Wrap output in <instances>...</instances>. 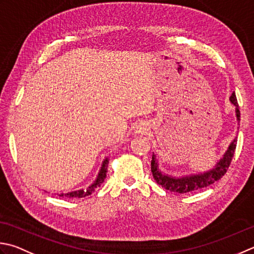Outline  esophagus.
Masks as SVG:
<instances>
[{
	"mask_svg": "<svg viewBox=\"0 0 254 254\" xmlns=\"http://www.w3.org/2000/svg\"><path fill=\"white\" fill-rule=\"evenodd\" d=\"M145 130H146V127H144L142 126H136V127H135V132L136 133H143Z\"/></svg>",
	"mask_w": 254,
	"mask_h": 254,
	"instance_id": "esophagus-1",
	"label": "esophagus"
}]
</instances>
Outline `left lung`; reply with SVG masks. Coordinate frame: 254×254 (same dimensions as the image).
<instances>
[{
  "instance_id": "obj_1",
  "label": "left lung",
  "mask_w": 254,
  "mask_h": 254,
  "mask_svg": "<svg viewBox=\"0 0 254 254\" xmlns=\"http://www.w3.org/2000/svg\"><path fill=\"white\" fill-rule=\"evenodd\" d=\"M230 102L236 107L237 121L239 122L240 110H239V104H238L235 92L231 94ZM236 146H237V137L231 142L229 147H228V150L225 153V155H223L221 160L216 164V166L213 167L212 170L205 173L195 174V175L183 176V177H174V176L166 175V174H163L160 171V168H158L156 156L153 154L152 161H151V171L153 174V177L158 185H161L162 187H164L165 190L170 191L178 192V193H186V192H191L198 190H201V188L208 187L209 185H211V184L219 181L220 178L227 173L228 167H229L233 157V154H235Z\"/></svg>"
}]
</instances>
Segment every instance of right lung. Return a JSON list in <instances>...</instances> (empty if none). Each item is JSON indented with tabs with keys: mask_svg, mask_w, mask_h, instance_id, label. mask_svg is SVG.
<instances>
[{
	"mask_svg": "<svg viewBox=\"0 0 254 254\" xmlns=\"http://www.w3.org/2000/svg\"><path fill=\"white\" fill-rule=\"evenodd\" d=\"M108 158L103 161L102 163V166L100 168V171H99V174L97 176V180L94 181L93 184H91L90 186H89L87 190H76V191H71V192H67V193H59V196L61 197H72V198H82V197H86L91 195V193L94 191L97 187H100L101 184L104 182V178L107 177V172H108Z\"/></svg>",
	"mask_w": 254,
	"mask_h": 254,
	"instance_id": "obj_1",
	"label": "right lung"
}]
</instances>
